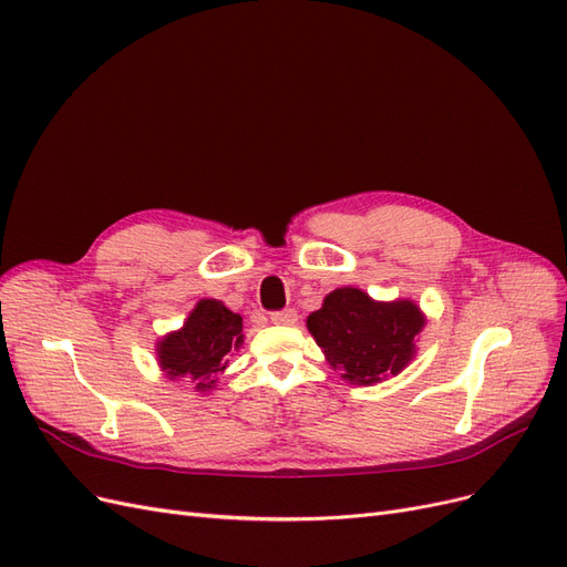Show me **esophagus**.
I'll return each mask as SVG.
<instances>
[{
  "mask_svg": "<svg viewBox=\"0 0 567 567\" xmlns=\"http://www.w3.org/2000/svg\"><path fill=\"white\" fill-rule=\"evenodd\" d=\"M271 321L281 323V326H293L298 321L296 310H281V312H271Z\"/></svg>",
  "mask_w": 567,
  "mask_h": 567,
  "instance_id": "1",
  "label": "esophagus"
}]
</instances>
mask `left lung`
I'll use <instances>...</instances> for the list:
<instances>
[{
	"mask_svg": "<svg viewBox=\"0 0 567 567\" xmlns=\"http://www.w3.org/2000/svg\"><path fill=\"white\" fill-rule=\"evenodd\" d=\"M307 329L342 379L371 385L409 364L423 315L409 300L373 302L359 288H338L307 317Z\"/></svg>",
	"mask_w": 567,
	"mask_h": 567,
	"instance_id": "8db88e82",
	"label": "left lung"
}]
</instances>
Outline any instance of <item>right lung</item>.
Masks as SVG:
<instances>
[{
  "label": "right lung",
  "mask_w": 567,
  "mask_h": 567,
  "mask_svg": "<svg viewBox=\"0 0 567 567\" xmlns=\"http://www.w3.org/2000/svg\"><path fill=\"white\" fill-rule=\"evenodd\" d=\"M244 319L219 300H200L184 329L169 333L158 346L161 367L169 379H192L196 390H210L229 352L244 342Z\"/></svg>",
  "instance_id": "1"
}]
</instances>
